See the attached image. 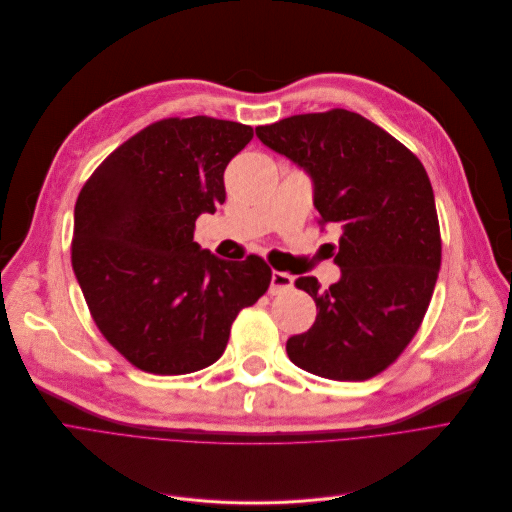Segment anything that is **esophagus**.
I'll use <instances>...</instances> for the list:
<instances>
[{"label": "esophagus", "mask_w": 512, "mask_h": 512, "mask_svg": "<svg viewBox=\"0 0 512 512\" xmlns=\"http://www.w3.org/2000/svg\"><path fill=\"white\" fill-rule=\"evenodd\" d=\"M294 286V278L286 271H274L271 274V284H269V294H282Z\"/></svg>", "instance_id": "esophagus-1"}]
</instances>
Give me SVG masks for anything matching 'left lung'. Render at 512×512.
Listing matches in <instances>:
<instances>
[{
	"label": "left lung",
	"instance_id": "obj_1",
	"mask_svg": "<svg viewBox=\"0 0 512 512\" xmlns=\"http://www.w3.org/2000/svg\"><path fill=\"white\" fill-rule=\"evenodd\" d=\"M313 181L319 224H339L333 263L342 278L319 290L298 278L317 319L292 335L288 358L333 381H366L412 342L440 269V228L426 168L393 135L346 109L306 113L255 129Z\"/></svg>",
	"mask_w": 512,
	"mask_h": 512
}]
</instances>
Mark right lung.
<instances>
[{"label": "right lung", "mask_w": 512, "mask_h": 512, "mask_svg": "<svg viewBox=\"0 0 512 512\" xmlns=\"http://www.w3.org/2000/svg\"><path fill=\"white\" fill-rule=\"evenodd\" d=\"M253 127L197 115L135 133L82 187L72 267L90 315L135 368L189 374L214 364L245 306L269 288L257 257L226 261L193 241L226 199L224 170Z\"/></svg>", "instance_id": "right-lung-1"}]
</instances>
